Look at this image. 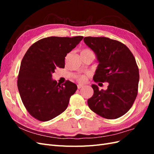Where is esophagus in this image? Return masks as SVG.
Masks as SVG:
<instances>
[{
	"mask_svg": "<svg viewBox=\"0 0 154 154\" xmlns=\"http://www.w3.org/2000/svg\"><path fill=\"white\" fill-rule=\"evenodd\" d=\"M83 86V85H78V89H80L81 88H82Z\"/></svg>",
	"mask_w": 154,
	"mask_h": 154,
	"instance_id": "34e87169",
	"label": "esophagus"
}]
</instances>
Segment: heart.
<instances>
[{
  "mask_svg": "<svg viewBox=\"0 0 154 154\" xmlns=\"http://www.w3.org/2000/svg\"><path fill=\"white\" fill-rule=\"evenodd\" d=\"M87 52H92V51H90L89 49H83V50L81 51V53H87ZM85 80H86V78H85V76H78V77L77 78V80H78L79 82H80V83L85 82Z\"/></svg>",
  "mask_w": 154,
  "mask_h": 154,
  "instance_id": "1",
  "label": "heart"
}]
</instances>
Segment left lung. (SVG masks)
I'll use <instances>...</instances> for the list:
<instances>
[{
	"label": "left lung",
	"instance_id": "8db88e82",
	"mask_svg": "<svg viewBox=\"0 0 154 154\" xmlns=\"http://www.w3.org/2000/svg\"><path fill=\"white\" fill-rule=\"evenodd\" d=\"M84 42L97 56L99 64L93 77L97 82H108L106 91L92 85L89 108L101 117L117 119L131 108L138 92L139 74L133 54L124 44L106 37H85Z\"/></svg>",
	"mask_w": 154,
	"mask_h": 154
}]
</instances>
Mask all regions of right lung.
<instances>
[{
  "instance_id": "obj_1",
  "label": "right lung",
  "mask_w": 154,
  "mask_h": 154,
  "mask_svg": "<svg viewBox=\"0 0 154 154\" xmlns=\"http://www.w3.org/2000/svg\"><path fill=\"white\" fill-rule=\"evenodd\" d=\"M83 36H50L36 42L27 51L18 72L17 86L25 108L36 119L48 122L66 110L77 85L69 80H53L57 67L64 68L65 57Z\"/></svg>"
}]
</instances>
